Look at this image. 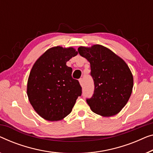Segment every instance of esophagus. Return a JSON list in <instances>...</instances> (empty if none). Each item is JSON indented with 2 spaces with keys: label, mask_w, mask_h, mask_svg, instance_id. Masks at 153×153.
<instances>
[{
  "label": "esophagus",
  "mask_w": 153,
  "mask_h": 153,
  "mask_svg": "<svg viewBox=\"0 0 153 153\" xmlns=\"http://www.w3.org/2000/svg\"><path fill=\"white\" fill-rule=\"evenodd\" d=\"M79 83H80V85H81V86H83V79H80L79 80Z\"/></svg>",
  "instance_id": "obj_1"
}]
</instances>
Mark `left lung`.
Wrapping results in <instances>:
<instances>
[{"mask_svg":"<svg viewBox=\"0 0 153 153\" xmlns=\"http://www.w3.org/2000/svg\"><path fill=\"white\" fill-rule=\"evenodd\" d=\"M78 52L90 62L94 83L92 98L86 101L92 111L103 117L118 114L132 94L133 76L121 57L101 45L81 46Z\"/></svg>","mask_w":153,"mask_h":153,"instance_id":"1","label":"left lung"}]
</instances>
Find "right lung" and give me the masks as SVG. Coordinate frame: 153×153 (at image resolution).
<instances>
[{"label":"right lung","mask_w":153,"mask_h":153,"mask_svg":"<svg viewBox=\"0 0 153 153\" xmlns=\"http://www.w3.org/2000/svg\"><path fill=\"white\" fill-rule=\"evenodd\" d=\"M78 52L74 48L56 46L37 59L28 77L27 94L34 110L42 118L57 121L68 116L81 95L79 81L72 77L67 61Z\"/></svg>","instance_id":"right-lung-1"}]
</instances>
